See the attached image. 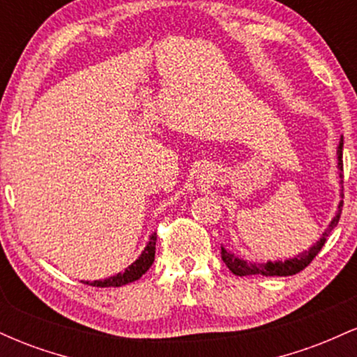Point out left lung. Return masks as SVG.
Instances as JSON below:
<instances>
[{
    "label": "left lung",
    "instance_id": "obj_1",
    "mask_svg": "<svg viewBox=\"0 0 357 357\" xmlns=\"http://www.w3.org/2000/svg\"><path fill=\"white\" fill-rule=\"evenodd\" d=\"M342 144H344V139L341 137V141H339V146H337V167H339V178H341V183L344 178V174H342ZM341 211H342V202L339 203L337 213H335V216L329 223L327 230L322 233L321 240L315 241L314 247L305 250V252L298 253L297 257L289 258V260L267 261V264H255V261H247V260H243V258L235 257L233 253L227 252L223 247H221V260L227 264V267L231 270V273H235V275H238V277H247V275L289 277V275H296V273L302 272V270H304L307 265L314 260L315 255L321 252V248L324 247V243H326L329 233L333 231L335 227H337L339 218H341Z\"/></svg>",
    "mask_w": 357,
    "mask_h": 357
}]
</instances>
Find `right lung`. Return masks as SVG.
<instances>
[{"mask_svg":"<svg viewBox=\"0 0 357 357\" xmlns=\"http://www.w3.org/2000/svg\"><path fill=\"white\" fill-rule=\"evenodd\" d=\"M155 238H158V235L153 233V235H151V238H149V243H147L144 252L141 253V257H139L132 265H129V267H127L124 272L117 273V275H114V277L105 278V280L85 282V284L92 285V287H121V285L130 284V282L139 280V278H141L147 272V270H149V267L153 265V261H154Z\"/></svg>","mask_w":357,"mask_h":357,"instance_id":"1","label":"right lung"}]
</instances>
